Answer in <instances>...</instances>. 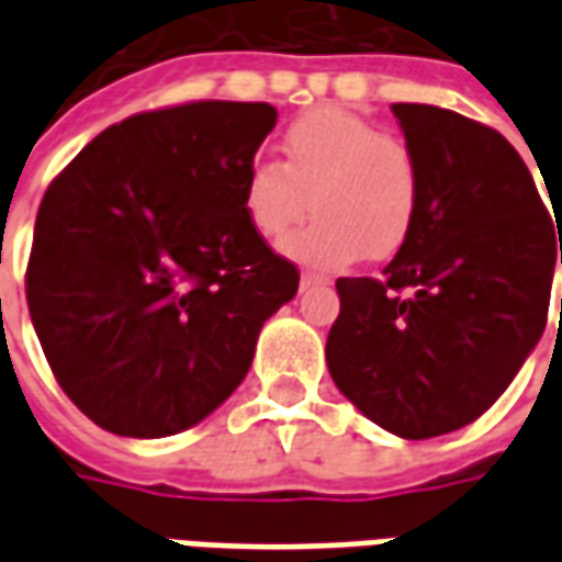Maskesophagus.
<instances>
[{
    "instance_id": "obj_1",
    "label": "esophagus",
    "mask_w": 562,
    "mask_h": 562,
    "mask_svg": "<svg viewBox=\"0 0 562 562\" xmlns=\"http://www.w3.org/2000/svg\"><path fill=\"white\" fill-rule=\"evenodd\" d=\"M316 285H330L328 273H318V270H304V273H301V289H316Z\"/></svg>"
}]
</instances>
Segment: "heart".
<instances>
[{"label": "heart", "instance_id": "b5f03b06", "mask_svg": "<svg viewBox=\"0 0 562 562\" xmlns=\"http://www.w3.org/2000/svg\"><path fill=\"white\" fill-rule=\"evenodd\" d=\"M418 198L413 147L337 108L297 116L282 135V165L256 161L244 183L246 220L270 244L316 210L285 252L318 268H340L364 252L376 261L394 256L413 232Z\"/></svg>", "mask_w": 562, "mask_h": 562}]
</instances>
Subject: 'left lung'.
<instances>
[{"instance_id": "left-lung-1", "label": "left lung", "mask_w": 562, "mask_h": 562, "mask_svg": "<svg viewBox=\"0 0 562 562\" xmlns=\"http://www.w3.org/2000/svg\"><path fill=\"white\" fill-rule=\"evenodd\" d=\"M391 111L422 168L418 213L379 280H337L325 358L370 422L430 439L487 413L536 349L562 232L499 132L434 104Z\"/></svg>"}]
</instances>
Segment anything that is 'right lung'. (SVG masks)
Listing matches in <instances>:
<instances>
[{"label":"right lung","mask_w":562,"mask_h":562,"mask_svg":"<svg viewBox=\"0 0 562 562\" xmlns=\"http://www.w3.org/2000/svg\"><path fill=\"white\" fill-rule=\"evenodd\" d=\"M268 102H192L104 128L44 192L26 304L71 403L116 436L204 422L244 382L297 268L249 225Z\"/></svg>","instance_id":"1"}]
</instances>
